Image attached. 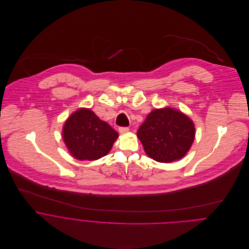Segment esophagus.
<instances>
[{"label": "esophagus", "instance_id": "1", "mask_svg": "<svg viewBox=\"0 0 249 249\" xmlns=\"http://www.w3.org/2000/svg\"><path fill=\"white\" fill-rule=\"evenodd\" d=\"M119 131L121 134H124L129 131V128L128 127H119Z\"/></svg>", "mask_w": 249, "mask_h": 249}]
</instances>
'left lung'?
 <instances>
[{"label":"left lung","mask_w":249,"mask_h":249,"mask_svg":"<svg viewBox=\"0 0 249 249\" xmlns=\"http://www.w3.org/2000/svg\"><path fill=\"white\" fill-rule=\"evenodd\" d=\"M137 136L150 158L170 163L181 159L190 149L195 139V124L177 109H155L147 115Z\"/></svg>","instance_id":"left-lung-1"}]
</instances>
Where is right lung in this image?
Returning <instances> with one entry per match:
<instances>
[{
  "label": "right lung",
  "mask_w": 249,
  "mask_h": 249,
  "mask_svg": "<svg viewBox=\"0 0 249 249\" xmlns=\"http://www.w3.org/2000/svg\"><path fill=\"white\" fill-rule=\"evenodd\" d=\"M63 140L78 160H97L110 151L119 134L90 109L80 108L64 124Z\"/></svg>",
  "instance_id": "add662e5"
}]
</instances>
